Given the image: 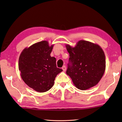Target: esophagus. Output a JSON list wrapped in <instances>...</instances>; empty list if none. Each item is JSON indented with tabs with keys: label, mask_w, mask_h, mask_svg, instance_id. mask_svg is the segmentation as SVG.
I'll return each mask as SVG.
<instances>
[{
	"label": "esophagus",
	"mask_w": 122,
	"mask_h": 122,
	"mask_svg": "<svg viewBox=\"0 0 122 122\" xmlns=\"http://www.w3.org/2000/svg\"><path fill=\"white\" fill-rule=\"evenodd\" d=\"M66 66H65V65H64V66H63V67H62V69H63V70L64 71H65V70H66Z\"/></svg>",
	"instance_id": "obj_1"
}]
</instances>
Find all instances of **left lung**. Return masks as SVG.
<instances>
[{"mask_svg": "<svg viewBox=\"0 0 122 122\" xmlns=\"http://www.w3.org/2000/svg\"><path fill=\"white\" fill-rule=\"evenodd\" d=\"M69 58L66 73L77 89L85 90L96 85L106 68L105 55L102 48L86 41H80L73 48L66 46Z\"/></svg>", "mask_w": 122, "mask_h": 122, "instance_id": "8db88e82", "label": "left lung"}]
</instances>
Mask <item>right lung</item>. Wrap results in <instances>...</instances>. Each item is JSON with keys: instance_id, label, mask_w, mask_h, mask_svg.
<instances>
[{"instance_id": "add662e5", "label": "right lung", "mask_w": 122, "mask_h": 122, "mask_svg": "<svg viewBox=\"0 0 122 122\" xmlns=\"http://www.w3.org/2000/svg\"><path fill=\"white\" fill-rule=\"evenodd\" d=\"M53 46L43 41L25 48L19 60V69L24 81L40 92L48 91L53 86L58 74L63 71L56 65V59L51 57Z\"/></svg>"}]
</instances>
